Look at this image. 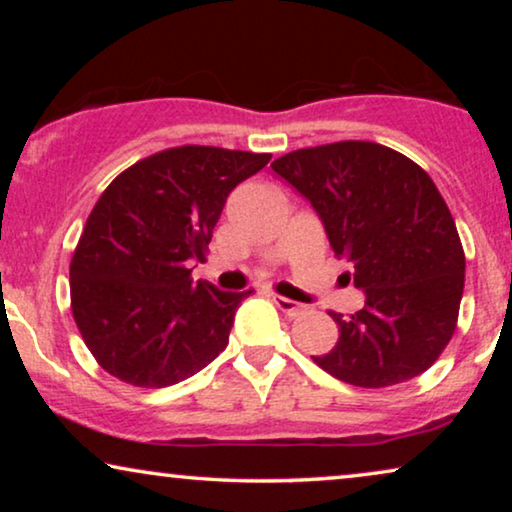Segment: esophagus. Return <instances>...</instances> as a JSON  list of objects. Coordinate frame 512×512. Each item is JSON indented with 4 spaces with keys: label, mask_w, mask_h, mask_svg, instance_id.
Returning a JSON list of instances; mask_svg holds the SVG:
<instances>
[{
    "label": "esophagus",
    "mask_w": 512,
    "mask_h": 512,
    "mask_svg": "<svg viewBox=\"0 0 512 512\" xmlns=\"http://www.w3.org/2000/svg\"><path fill=\"white\" fill-rule=\"evenodd\" d=\"M272 303H275L279 310H282L286 317H298V314H303L305 312V307L300 305V303H296V300H291V298H284V296H272Z\"/></svg>",
    "instance_id": "34e87169"
}]
</instances>
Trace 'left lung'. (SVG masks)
Returning a JSON list of instances; mask_svg holds the SVG:
<instances>
[{"label": "left lung", "instance_id": "1", "mask_svg": "<svg viewBox=\"0 0 512 512\" xmlns=\"http://www.w3.org/2000/svg\"><path fill=\"white\" fill-rule=\"evenodd\" d=\"M314 207L335 256L366 293L352 317L328 312L335 347L319 368L363 389L429 370L457 328L466 258L443 195L417 163L375 142L298 149L270 165Z\"/></svg>", "mask_w": 512, "mask_h": 512}]
</instances>
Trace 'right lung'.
Masks as SVG:
<instances>
[{"label":"right lung","mask_w":512,"mask_h":512,"mask_svg":"<svg viewBox=\"0 0 512 512\" xmlns=\"http://www.w3.org/2000/svg\"><path fill=\"white\" fill-rule=\"evenodd\" d=\"M270 153L177 146L139 160L95 202L69 265L74 321L97 363L135 387H170L228 345L251 291L193 282L230 191Z\"/></svg>","instance_id":"add662e5"}]
</instances>
